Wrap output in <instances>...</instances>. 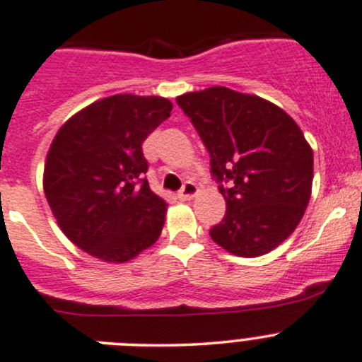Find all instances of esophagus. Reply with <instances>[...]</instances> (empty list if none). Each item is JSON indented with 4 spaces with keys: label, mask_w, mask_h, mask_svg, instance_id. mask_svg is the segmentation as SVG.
Returning <instances> with one entry per match:
<instances>
[{
    "label": "esophagus",
    "mask_w": 362,
    "mask_h": 362,
    "mask_svg": "<svg viewBox=\"0 0 362 362\" xmlns=\"http://www.w3.org/2000/svg\"><path fill=\"white\" fill-rule=\"evenodd\" d=\"M196 194H197V185L194 184V182H185L184 187H182L180 192H178V197H180L182 201H189L192 199Z\"/></svg>",
    "instance_id": "obj_1"
}]
</instances>
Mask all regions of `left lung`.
Listing matches in <instances>:
<instances>
[{
	"label": "left lung",
	"mask_w": 362,
	"mask_h": 362,
	"mask_svg": "<svg viewBox=\"0 0 362 362\" xmlns=\"http://www.w3.org/2000/svg\"><path fill=\"white\" fill-rule=\"evenodd\" d=\"M177 104L210 152L227 204L210 229L213 241L246 258L277 248L300 223L312 192L314 154L298 124L272 102L226 86L184 93Z\"/></svg>",
	"instance_id": "8db88e82"
}]
</instances>
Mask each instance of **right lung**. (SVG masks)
<instances>
[{"instance_id": "obj_1", "label": "right lung", "mask_w": 362, "mask_h": 362, "mask_svg": "<svg viewBox=\"0 0 362 362\" xmlns=\"http://www.w3.org/2000/svg\"><path fill=\"white\" fill-rule=\"evenodd\" d=\"M171 109L165 97L119 93L81 109L57 132L45 196L64 234L91 257L124 264L161 235L168 204L144 177L142 144Z\"/></svg>"}]
</instances>
